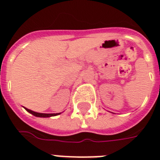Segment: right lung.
<instances>
[{
	"mask_svg": "<svg viewBox=\"0 0 160 160\" xmlns=\"http://www.w3.org/2000/svg\"><path fill=\"white\" fill-rule=\"evenodd\" d=\"M27 112H28L29 113H31L35 117H38V118H50V117H54V116L59 115L60 113H39V112H33L32 110H29L28 108L25 107Z\"/></svg>",
	"mask_w": 160,
	"mask_h": 160,
	"instance_id": "add662e5",
	"label": "right lung"
}]
</instances>
